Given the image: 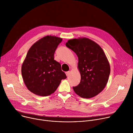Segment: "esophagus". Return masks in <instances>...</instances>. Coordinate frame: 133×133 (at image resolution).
Segmentation results:
<instances>
[{"label":"esophagus","mask_w":133,"mask_h":133,"mask_svg":"<svg viewBox=\"0 0 133 133\" xmlns=\"http://www.w3.org/2000/svg\"><path fill=\"white\" fill-rule=\"evenodd\" d=\"M70 72L69 71H68L66 72V74L67 76H69L70 75Z\"/></svg>","instance_id":"esophagus-1"}]
</instances>
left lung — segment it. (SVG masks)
I'll list each match as a JSON object with an SVG mask.
<instances>
[{"instance_id":"left-lung-1","label":"left lung","mask_w":133,"mask_h":133,"mask_svg":"<svg viewBox=\"0 0 133 133\" xmlns=\"http://www.w3.org/2000/svg\"><path fill=\"white\" fill-rule=\"evenodd\" d=\"M66 45L73 50L78 59V68L81 82L73 87L83 98H91L105 88L110 73V67L101 46L86 38L69 40Z\"/></svg>"}]
</instances>
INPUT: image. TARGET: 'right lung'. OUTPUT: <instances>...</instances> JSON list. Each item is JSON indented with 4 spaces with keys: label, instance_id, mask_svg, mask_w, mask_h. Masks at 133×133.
Listing matches in <instances>:
<instances>
[{
    "label": "right lung",
    "instance_id": "obj_1",
    "mask_svg": "<svg viewBox=\"0 0 133 133\" xmlns=\"http://www.w3.org/2000/svg\"><path fill=\"white\" fill-rule=\"evenodd\" d=\"M63 39L47 35L34 43L22 66V75L29 91L38 95H49L67 78L61 65L54 60V54Z\"/></svg>",
    "mask_w": 133,
    "mask_h": 133
}]
</instances>
